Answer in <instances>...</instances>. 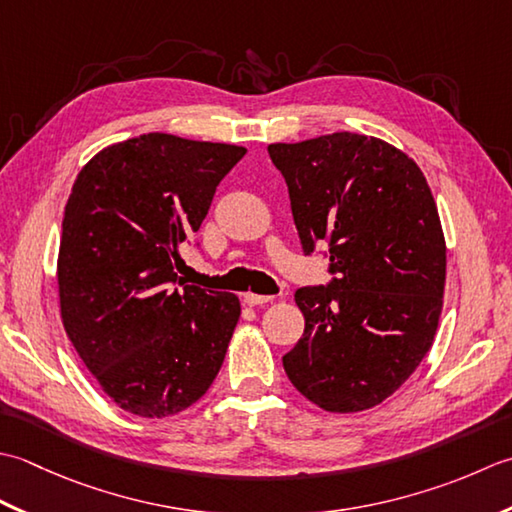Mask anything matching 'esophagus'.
I'll use <instances>...</instances> for the list:
<instances>
[{
	"label": "esophagus",
	"instance_id": "esophagus-1",
	"mask_svg": "<svg viewBox=\"0 0 512 512\" xmlns=\"http://www.w3.org/2000/svg\"><path fill=\"white\" fill-rule=\"evenodd\" d=\"M243 300H245V305H249V307H258V305H267V302L274 300V296H260V294H252V291H247Z\"/></svg>",
	"mask_w": 512,
	"mask_h": 512
}]
</instances>
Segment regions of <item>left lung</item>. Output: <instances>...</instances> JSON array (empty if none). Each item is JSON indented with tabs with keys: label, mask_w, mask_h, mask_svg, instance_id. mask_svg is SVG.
I'll use <instances>...</instances> for the list:
<instances>
[{
	"label": "left lung",
	"mask_w": 512,
	"mask_h": 512,
	"mask_svg": "<svg viewBox=\"0 0 512 512\" xmlns=\"http://www.w3.org/2000/svg\"><path fill=\"white\" fill-rule=\"evenodd\" d=\"M302 249L329 243L327 287H300L305 333L283 358L291 384L329 413L382 404L420 367L444 305L446 241L409 154L378 137L271 143Z\"/></svg>",
	"instance_id": "obj_1"
}]
</instances>
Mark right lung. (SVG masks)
<instances>
[{
    "label": "right lung",
    "instance_id": "add662e5",
    "mask_svg": "<svg viewBox=\"0 0 512 512\" xmlns=\"http://www.w3.org/2000/svg\"><path fill=\"white\" fill-rule=\"evenodd\" d=\"M245 152L150 132L97 152L72 185L57 256L61 322L123 411L181 413L223 367L241 300L179 288L176 269Z\"/></svg>",
    "mask_w": 512,
    "mask_h": 512
}]
</instances>
